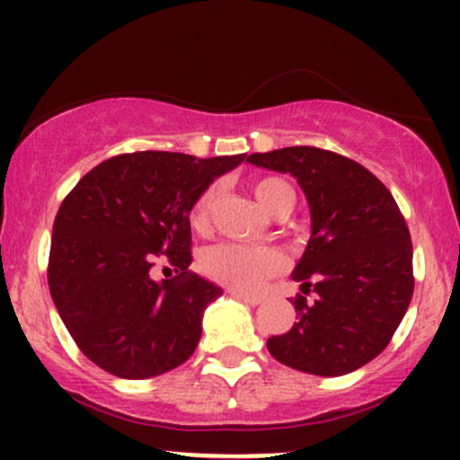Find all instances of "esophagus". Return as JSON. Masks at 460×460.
Masks as SVG:
<instances>
[{
	"mask_svg": "<svg viewBox=\"0 0 460 460\" xmlns=\"http://www.w3.org/2000/svg\"><path fill=\"white\" fill-rule=\"evenodd\" d=\"M231 296L242 300V303H246V305H252V307H255V305H261V300H263L261 296H252V294L235 292V289H231Z\"/></svg>",
	"mask_w": 460,
	"mask_h": 460,
	"instance_id": "34e87169",
	"label": "esophagus"
}]
</instances>
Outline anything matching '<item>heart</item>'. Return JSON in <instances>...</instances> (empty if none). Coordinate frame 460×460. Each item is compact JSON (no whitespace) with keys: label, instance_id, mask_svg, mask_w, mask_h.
Instances as JSON below:
<instances>
[{"label":"heart","instance_id":"1","mask_svg":"<svg viewBox=\"0 0 460 460\" xmlns=\"http://www.w3.org/2000/svg\"><path fill=\"white\" fill-rule=\"evenodd\" d=\"M255 197L270 214H277L283 205L294 208V190L279 177H261L252 183ZM223 186L218 181L209 183L194 199L190 208V225L197 231H208L212 225L216 205L220 200ZM285 257L272 246H248L235 242L216 244L200 255V270L212 281L235 289V292H255L263 281L283 272Z\"/></svg>","mask_w":460,"mask_h":460}]
</instances>
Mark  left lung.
I'll list each match as a JSON object with an SVG mask.
<instances>
[{
    "instance_id": "obj_1",
    "label": "left lung",
    "mask_w": 460,
    "mask_h": 460,
    "mask_svg": "<svg viewBox=\"0 0 460 460\" xmlns=\"http://www.w3.org/2000/svg\"><path fill=\"white\" fill-rule=\"evenodd\" d=\"M246 162L296 177L311 209L307 251L292 274L303 283L298 322L272 335L268 350L318 376L355 372L387 348L413 296V244L398 203L366 166L318 146L252 153Z\"/></svg>"
}]
</instances>
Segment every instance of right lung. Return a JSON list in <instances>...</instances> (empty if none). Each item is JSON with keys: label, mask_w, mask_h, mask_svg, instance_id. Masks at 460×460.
I'll return each mask as SVG.
<instances>
[{"label": "right lung", "mask_w": 460, "mask_h": 460, "mask_svg": "<svg viewBox=\"0 0 460 460\" xmlns=\"http://www.w3.org/2000/svg\"><path fill=\"white\" fill-rule=\"evenodd\" d=\"M246 160L136 151L94 166L54 220L47 281L79 350L119 378H151L188 361L218 285L190 272V208L216 177ZM168 259L177 278L157 284Z\"/></svg>", "instance_id": "add662e5"}]
</instances>
